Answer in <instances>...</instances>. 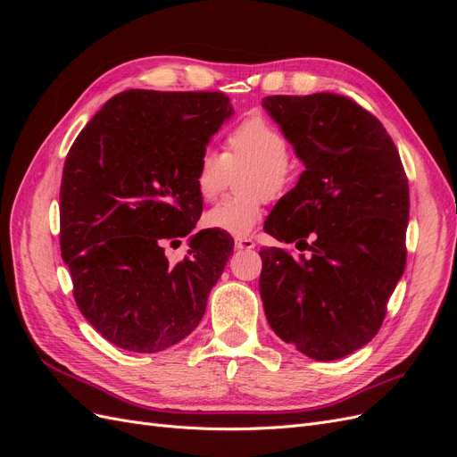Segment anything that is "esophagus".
I'll list each match as a JSON object with an SVG mask.
<instances>
[{
    "label": "esophagus",
    "instance_id": "34e87169",
    "mask_svg": "<svg viewBox=\"0 0 457 457\" xmlns=\"http://www.w3.org/2000/svg\"><path fill=\"white\" fill-rule=\"evenodd\" d=\"M234 245H237V250H253L255 242L252 238H237L234 240Z\"/></svg>",
    "mask_w": 457,
    "mask_h": 457
}]
</instances>
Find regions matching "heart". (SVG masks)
Segmentation results:
<instances>
[{
  "label": "heart",
  "instance_id": "b5f03b06",
  "mask_svg": "<svg viewBox=\"0 0 457 457\" xmlns=\"http://www.w3.org/2000/svg\"><path fill=\"white\" fill-rule=\"evenodd\" d=\"M238 175L240 195L227 198L207 210L204 225L232 237H247L262 219L265 200L280 198L297 179V162L287 152V137L267 116L252 114L227 131L223 154L204 150L195 173L202 200L212 202L223 192L232 173Z\"/></svg>",
  "mask_w": 457,
  "mask_h": 457
}]
</instances>
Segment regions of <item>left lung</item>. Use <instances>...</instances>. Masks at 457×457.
I'll return each instance as SVG.
<instances>
[{
	"label": "left lung",
	"mask_w": 457,
	"mask_h": 457,
	"mask_svg": "<svg viewBox=\"0 0 457 457\" xmlns=\"http://www.w3.org/2000/svg\"><path fill=\"white\" fill-rule=\"evenodd\" d=\"M262 106L305 163L267 232L311 252H259L262 307L282 341L337 361L376 337L404 272L408 177L381 121L349 96L272 95Z\"/></svg>",
	"instance_id": "1"
}]
</instances>
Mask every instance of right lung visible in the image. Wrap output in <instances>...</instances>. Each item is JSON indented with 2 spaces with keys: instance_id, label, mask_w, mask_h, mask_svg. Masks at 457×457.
I'll list each match as a JSON object with an SVG mask.
<instances>
[{
  "instance_id": "1",
  "label": "right lung",
  "mask_w": 457,
  "mask_h": 457,
  "mask_svg": "<svg viewBox=\"0 0 457 457\" xmlns=\"http://www.w3.org/2000/svg\"><path fill=\"white\" fill-rule=\"evenodd\" d=\"M232 114L220 91L129 89L76 137L61 181V255L76 305L120 349L158 353L185 339L234 250L220 230L173 245L196 227V163Z\"/></svg>"
}]
</instances>
